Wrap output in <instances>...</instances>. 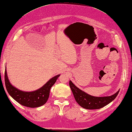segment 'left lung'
<instances>
[{"label":"left lung","instance_id":"1","mask_svg":"<svg viewBox=\"0 0 132 132\" xmlns=\"http://www.w3.org/2000/svg\"><path fill=\"white\" fill-rule=\"evenodd\" d=\"M70 86L78 104L87 110L100 109L112 101L117 97L119 90L110 96L95 97L85 93L70 80Z\"/></svg>","mask_w":132,"mask_h":132}]
</instances>
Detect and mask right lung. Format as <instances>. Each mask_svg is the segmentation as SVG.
<instances>
[{
  "instance_id": "add662e5",
  "label": "right lung",
  "mask_w": 132,
  "mask_h": 132,
  "mask_svg": "<svg viewBox=\"0 0 132 132\" xmlns=\"http://www.w3.org/2000/svg\"><path fill=\"white\" fill-rule=\"evenodd\" d=\"M60 74L57 75L47 82L40 88L32 92H24L16 88L9 81L7 74L6 67L4 73L5 85L7 90L11 97L18 103L25 107L36 108L43 105L47 102L49 97L50 90Z\"/></svg>"
}]
</instances>
